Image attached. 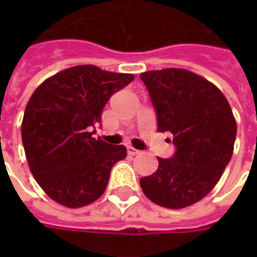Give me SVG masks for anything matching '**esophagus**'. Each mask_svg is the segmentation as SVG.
<instances>
[{"instance_id": "1", "label": "esophagus", "mask_w": 257, "mask_h": 257, "mask_svg": "<svg viewBox=\"0 0 257 257\" xmlns=\"http://www.w3.org/2000/svg\"><path fill=\"white\" fill-rule=\"evenodd\" d=\"M139 153H140V151L136 150V149H134L132 146H129V147H128V154H129V156H138Z\"/></svg>"}]
</instances>
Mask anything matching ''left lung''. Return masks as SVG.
<instances>
[{"label": "left lung", "instance_id": "left-lung-1", "mask_svg": "<svg viewBox=\"0 0 257 257\" xmlns=\"http://www.w3.org/2000/svg\"><path fill=\"white\" fill-rule=\"evenodd\" d=\"M157 114L160 132H171L176 151L158 158L156 172L140 179L154 204L182 209L216 186L230 162L237 123L228 101L197 74L165 68L140 74Z\"/></svg>", "mask_w": 257, "mask_h": 257}]
</instances>
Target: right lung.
<instances>
[{
	"label": "right lung",
	"mask_w": 257,
	"mask_h": 257,
	"mask_svg": "<svg viewBox=\"0 0 257 257\" xmlns=\"http://www.w3.org/2000/svg\"><path fill=\"white\" fill-rule=\"evenodd\" d=\"M132 74L85 64L45 79L31 95L22 142L33 176L58 204L81 208L104 193L111 168L126 157L122 145L92 138L101 111Z\"/></svg>",
	"instance_id": "right-lung-1"
}]
</instances>
